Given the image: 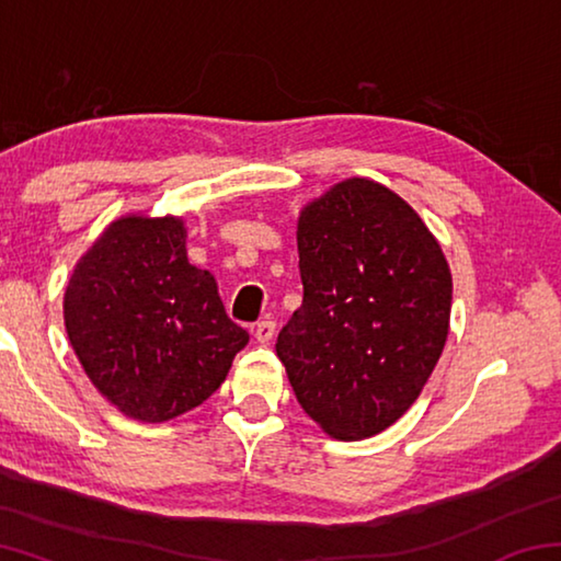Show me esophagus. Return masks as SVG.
I'll return each mask as SVG.
<instances>
[{
  "label": "esophagus",
  "instance_id": "34e87169",
  "mask_svg": "<svg viewBox=\"0 0 561 561\" xmlns=\"http://www.w3.org/2000/svg\"><path fill=\"white\" fill-rule=\"evenodd\" d=\"M274 321H270V319H264V321H260L257 327H254V339L260 341V344H270L272 341V336H274Z\"/></svg>",
  "mask_w": 561,
  "mask_h": 561
}]
</instances>
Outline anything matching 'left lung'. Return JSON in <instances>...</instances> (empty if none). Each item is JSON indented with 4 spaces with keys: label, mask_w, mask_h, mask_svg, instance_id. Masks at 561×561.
Masks as SVG:
<instances>
[{
    "label": "left lung",
    "mask_w": 561,
    "mask_h": 561,
    "mask_svg": "<svg viewBox=\"0 0 561 561\" xmlns=\"http://www.w3.org/2000/svg\"><path fill=\"white\" fill-rule=\"evenodd\" d=\"M301 307L277 336L299 405L336 440L393 425L421 396L450 329L453 277L411 205L348 178L301 207Z\"/></svg>",
    "instance_id": "1"
}]
</instances>
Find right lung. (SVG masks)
I'll use <instances>...</instances> for the list:
<instances>
[{
	"mask_svg": "<svg viewBox=\"0 0 561 561\" xmlns=\"http://www.w3.org/2000/svg\"><path fill=\"white\" fill-rule=\"evenodd\" d=\"M183 217L123 215L76 262L64 324L76 358L123 415L165 423L207 401L250 334L187 262Z\"/></svg>",
	"mask_w": 561,
	"mask_h": 561,
	"instance_id": "1",
	"label": "right lung"
}]
</instances>
